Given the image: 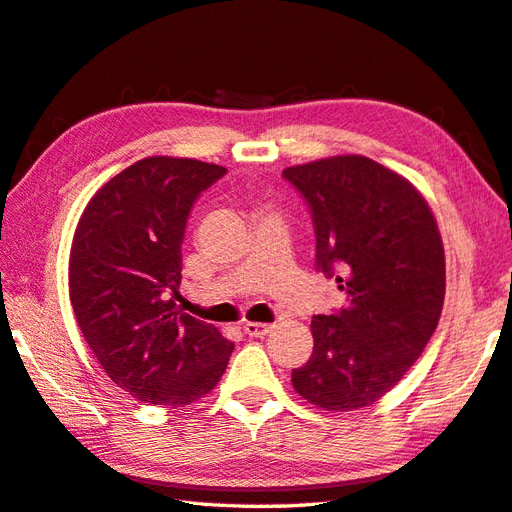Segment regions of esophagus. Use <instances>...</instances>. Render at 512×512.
<instances>
[{
	"instance_id": "1",
	"label": "esophagus",
	"mask_w": 512,
	"mask_h": 512,
	"mask_svg": "<svg viewBox=\"0 0 512 512\" xmlns=\"http://www.w3.org/2000/svg\"><path fill=\"white\" fill-rule=\"evenodd\" d=\"M244 330H246V335H250V337H264V335L270 333V330H273V326L259 324V322H246Z\"/></svg>"
}]
</instances>
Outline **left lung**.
<instances>
[{
    "mask_svg": "<svg viewBox=\"0 0 512 512\" xmlns=\"http://www.w3.org/2000/svg\"><path fill=\"white\" fill-rule=\"evenodd\" d=\"M284 179L313 217L315 268L346 295L337 313L313 317V355L290 382L324 410L364 408L397 386L435 333L442 235L422 193L368 157L290 166Z\"/></svg>",
    "mask_w": 512,
    "mask_h": 512,
    "instance_id": "left-lung-1",
    "label": "left lung"
}]
</instances>
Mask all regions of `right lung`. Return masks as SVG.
Instances as JSON below:
<instances>
[{"mask_svg":"<svg viewBox=\"0 0 512 512\" xmlns=\"http://www.w3.org/2000/svg\"><path fill=\"white\" fill-rule=\"evenodd\" d=\"M226 175L186 157H146L84 208L68 266L82 335L113 382L144 404L182 408L208 395L235 344L177 308L190 208Z\"/></svg>","mask_w":512,"mask_h":512,"instance_id":"1","label":"right lung"}]
</instances>
